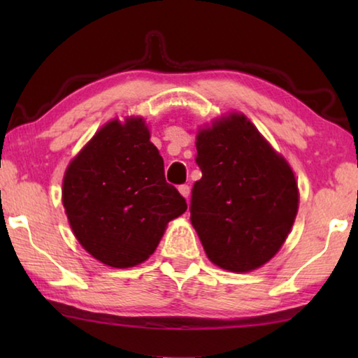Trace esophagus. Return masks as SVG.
Masks as SVG:
<instances>
[{
  "instance_id": "obj_1",
  "label": "esophagus",
  "mask_w": 358,
  "mask_h": 358,
  "mask_svg": "<svg viewBox=\"0 0 358 358\" xmlns=\"http://www.w3.org/2000/svg\"><path fill=\"white\" fill-rule=\"evenodd\" d=\"M178 191H180L181 196H183L185 199H187V197H189V194H191V187H189V185H180L178 186Z\"/></svg>"
}]
</instances>
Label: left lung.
I'll list each match as a JSON object with an SVG mask.
<instances>
[{
    "instance_id": "left-lung-1",
    "label": "left lung",
    "mask_w": 358,
    "mask_h": 358,
    "mask_svg": "<svg viewBox=\"0 0 358 358\" xmlns=\"http://www.w3.org/2000/svg\"><path fill=\"white\" fill-rule=\"evenodd\" d=\"M202 178L191 192V222L211 262L251 271L275 256L292 227L299 189L286 161L245 115L197 134Z\"/></svg>"
}]
</instances>
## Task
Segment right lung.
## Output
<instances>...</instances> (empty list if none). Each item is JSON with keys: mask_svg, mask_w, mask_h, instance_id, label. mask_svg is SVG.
Here are the masks:
<instances>
[{"mask_svg": "<svg viewBox=\"0 0 358 358\" xmlns=\"http://www.w3.org/2000/svg\"><path fill=\"white\" fill-rule=\"evenodd\" d=\"M63 205L80 245L115 268L147 260L187 208L142 118L110 121L90 141L64 173Z\"/></svg>", "mask_w": 358, "mask_h": 358, "instance_id": "right-lung-1", "label": "right lung"}]
</instances>
